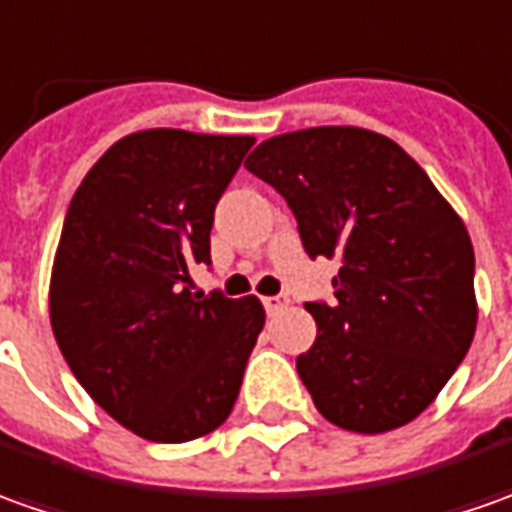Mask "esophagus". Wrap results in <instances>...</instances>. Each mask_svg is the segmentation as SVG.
Masks as SVG:
<instances>
[{"label":"esophagus","mask_w":512,"mask_h":512,"mask_svg":"<svg viewBox=\"0 0 512 512\" xmlns=\"http://www.w3.org/2000/svg\"><path fill=\"white\" fill-rule=\"evenodd\" d=\"M263 305H266V311H269V314H277V311H283L285 305H288V297H283V294H277V297H266Z\"/></svg>","instance_id":"34e87169"}]
</instances>
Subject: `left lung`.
Instances as JSON below:
<instances>
[{
	"instance_id": "left-lung-1",
	"label": "left lung",
	"mask_w": 512,
	"mask_h": 512,
	"mask_svg": "<svg viewBox=\"0 0 512 512\" xmlns=\"http://www.w3.org/2000/svg\"><path fill=\"white\" fill-rule=\"evenodd\" d=\"M297 215L311 257L339 260L336 302H308L316 342L297 373L319 415L356 434L412 423L476 333L474 246L457 210L398 142L319 125L246 159Z\"/></svg>"
}]
</instances>
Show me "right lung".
Returning <instances> with one entry per match:
<instances>
[{
	"label": "right lung",
	"instance_id": "obj_1",
	"mask_svg": "<svg viewBox=\"0 0 512 512\" xmlns=\"http://www.w3.org/2000/svg\"><path fill=\"white\" fill-rule=\"evenodd\" d=\"M255 137L145 128L117 139L69 201L50 322L69 370L120 426L187 443L232 412L266 325L257 297L193 291L212 212Z\"/></svg>",
	"mask_w": 512,
	"mask_h": 512
}]
</instances>
